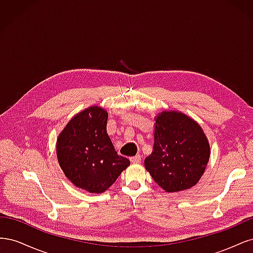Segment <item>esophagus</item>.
<instances>
[{"instance_id":"34e87169","label":"esophagus","mask_w":253,"mask_h":253,"mask_svg":"<svg viewBox=\"0 0 253 253\" xmlns=\"http://www.w3.org/2000/svg\"><path fill=\"white\" fill-rule=\"evenodd\" d=\"M129 160H131V163H133V164H139L141 162V156L136 155V156H133L129 158Z\"/></svg>"}]
</instances>
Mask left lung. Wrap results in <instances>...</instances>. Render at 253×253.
I'll return each mask as SVG.
<instances>
[{"label":"left lung","instance_id":"1","mask_svg":"<svg viewBox=\"0 0 253 253\" xmlns=\"http://www.w3.org/2000/svg\"><path fill=\"white\" fill-rule=\"evenodd\" d=\"M209 158L208 138L194 119L178 111H163L155 117L154 145L144 167L166 192L195 186Z\"/></svg>","mask_w":253,"mask_h":253}]
</instances>
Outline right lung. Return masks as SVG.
Masks as SVG:
<instances>
[{"label": "right lung", "instance_id": "obj_1", "mask_svg": "<svg viewBox=\"0 0 253 253\" xmlns=\"http://www.w3.org/2000/svg\"><path fill=\"white\" fill-rule=\"evenodd\" d=\"M106 124L108 112L89 106L75 115L57 138V158L64 175L89 193L105 192L129 166L115 151Z\"/></svg>", "mask_w": 253, "mask_h": 253}]
</instances>
